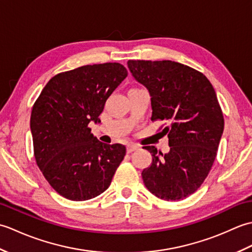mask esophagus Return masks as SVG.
<instances>
[{"label": "esophagus", "instance_id": "obj_1", "mask_svg": "<svg viewBox=\"0 0 252 252\" xmlns=\"http://www.w3.org/2000/svg\"><path fill=\"white\" fill-rule=\"evenodd\" d=\"M137 148H138V146L135 145V144H127V145H126V152L127 153H132V152L136 151Z\"/></svg>", "mask_w": 252, "mask_h": 252}]
</instances>
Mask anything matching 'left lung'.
<instances>
[{"instance_id": "left-lung-1", "label": "left lung", "mask_w": 252, "mask_h": 252, "mask_svg": "<svg viewBox=\"0 0 252 252\" xmlns=\"http://www.w3.org/2000/svg\"><path fill=\"white\" fill-rule=\"evenodd\" d=\"M127 67L151 95L152 120L168 121L170 151L155 146L151 167L142 171L144 184L163 200H181L195 192L217 156L224 119L216 91L199 71L171 61H129Z\"/></svg>"}]
</instances>
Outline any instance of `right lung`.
Returning a JSON list of instances; mask_svg holds the SVG:
<instances>
[{
	"instance_id": "add662e5",
	"label": "right lung",
	"mask_w": 252,
	"mask_h": 252,
	"mask_svg": "<svg viewBox=\"0 0 252 252\" xmlns=\"http://www.w3.org/2000/svg\"><path fill=\"white\" fill-rule=\"evenodd\" d=\"M127 76L118 63L87 65L53 77L32 107L34 157L58 194L89 200L108 189L126 156L121 144L99 142L89 127L99 123L106 100Z\"/></svg>"
}]
</instances>
